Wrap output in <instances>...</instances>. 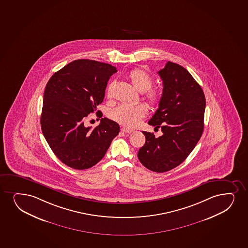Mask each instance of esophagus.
<instances>
[{
    "label": "esophagus",
    "mask_w": 248,
    "mask_h": 248,
    "mask_svg": "<svg viewBox=\"0 0 248 248\" xmlns=\"http://www.w3.org/2000/svg\"><path fill=\"white\" fill-rule=\"evenodd\" d=\"M121 131L124 132V133H126V134H130L133 132V130L131 129H128V128H124V127H123L121 128Z\"/></svg>",
    "instance_id": "esophagus-1"
}]
</instances>
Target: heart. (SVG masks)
Here are the masks:
<instances>
[{
  "instance_id": "b5f03b06",
  "label": "heart",
  "mask_w": 248,
  "mask_h": 248,
  "mask_svg": "<svg viewBox=\"0 0 248 248\" xmlns=\"http://www.w3.org/2000/svg\"><path fill=\"white\" fill-rule=\"evenodd\" d=\"M128 79L133 86L140 92H144V99L153 106L159 105L161 93L156 90H151L154 79L146 70L134 69L128 74ZM114 82H111L107 89V95L110 96ZM147 113V108L143 104L135 105H121L112 109L109 113L112 120L127 128H134L141 121Z\"/></svg>"
}]
</instances>
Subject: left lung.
I'll return each mask as SVG.
<instances>
[{
  "mask_svg": "<svg viewBox=\"0 0 248 248\" xmlns=\"http://www.w3.org/2000/svg\"><path fill=\"white\" fill-rule=\"evenodd\" d=\"M158 75L163 80L162 99L149 124L163 135L143 131L146 138L138 157L153 172H164L186 159L204 128L206 99L201 86L180 64L169 62Z\"/></svg>",
  "mask_w": 248,
  "mask_h": 248,
  "instance_id": "left-lung-1",
  "label": "left lung"
}]
</instances>
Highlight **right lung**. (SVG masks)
I'll list each match as a JSON object with an SVG mask.
<instances>
[{"mask_svg": "<svg viewBox=\"0 0 248 248\" xmlns=\"http://www.w3.org/2000/svg\"><path fill=\"white\" fill-rule=\"evenodd\" d=\"M111 64L76 60L54 74L46 84L41 116V130L53 153L72 169H90L102 159L120 125L102 118L95 128L85 127L88 114L103 102ZM97 115L102 113L97 111Z\"/></svg>", "mask_w": 248, "mask_h": 248, "instance_id": "obj_1", "label": "right lung"}]
</instances>
